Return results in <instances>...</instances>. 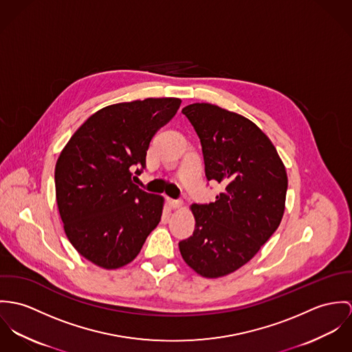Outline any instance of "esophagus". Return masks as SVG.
I'll return each mask as SVG.
<instances>
[{
	"label": "esophagus",
	"instance_id": "1",
	"mask_svg": "<svg viewBox=\"0 0 352 352\" xmlns=\"http://www.w3.org/2000/svg\"><path fill=\"white\" fill-rule=\"evenodd\" d=\"M167 204H168V206H170V208H173V209H177V208L182 206V201H181V199H173V198H168V199H167Z\"/></svg>",
	"mask_w": 352,
	"mask_h": 352
}]
</instances>
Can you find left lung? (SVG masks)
Listing matches in <instances>:
<instances>
[{
    "instance_id": "8db88e82",
    "label": "left lung",
    "mask_w": 352,
    "mask_h": 352,
    "mask_svg": "<svg viewBox=\"0 0 352 352\" xmlns=\"http://www.w3.org/2000/svg\"><path fill=\"white\" fill-rule=\"evenodd\" d=\"M199 138L205 175L223 192L195 204V232L179 241L195 273L219 278L245 265L276 231L287 175L270 139L248 118L212 104L182 109Z\"/></svg>"
}]
</instances>
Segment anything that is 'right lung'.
Masks as SVG:
<instances>
[{
    "label": "right lung",
    "mask_w": 352,
    "mask_h": 352,
    "mask_svg": "<svg viewBox=\"0 0 352 352\" xmlns=\"http://www.w3.org/2000/svg\"><path fill=\"white\" fill-rule=\"evenodd\" d=\"M179 105V98L109 105L87 118L60 153L55 190L65 232L94 265H128L159 224L163 198L132 178L146 168L153 136Z\"/></svg>",
    "instance_id": "add662e5"
}]
</instances>
